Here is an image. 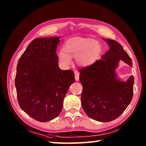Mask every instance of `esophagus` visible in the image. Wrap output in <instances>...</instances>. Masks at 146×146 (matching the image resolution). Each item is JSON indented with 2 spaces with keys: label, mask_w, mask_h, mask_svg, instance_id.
<instances>
[{
  "label": "esophagus",
  "mask_w": 146,
  "mask_h": 146,
  "mask_svg": "<svg viewBox=\"0 0 146 146\" xmlns=\"http://www.w3.org/2000/svg\"><path fill=\"white\" fill-rule=\"evenodd\" d=\"M75 78L77 81L79 80V73H78V72L77 71H75Z\"/></svg>",
  "instance_id": "1"
}]
</instances>
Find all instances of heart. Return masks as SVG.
<instances>
[{"instance_id":"b5f03b06","label":"heart","mask_w":146,"mask_h":146,"mask_svg":"<svg viewBox=\"0 0 146 146\" xmlns=\"http://www.w3.org/2000/svg\"><path fill=\"white\" fill-rule=\"evenodd\" d=\"M102 52V46L93 38L74 37L64 44V49L58 52L59 61L64 66L71 62V57H76V62L80 67L87 68L96 62Z\"/></svg>"}]
</instances>
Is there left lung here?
<instances>
[{
	"mask_svg": "<svg viewBox=\"0 0 146 146\" xmlns=\"http://www.w3.org/2000/svg\"><path fill=\"white\" fill-rule=\"evenodd\" d=\"M110 49L101 60L80 70L79 80L82 85L81 104L90 118L108 122L118 117L130 104L133 96L135 78L121 80L115 69L119 61L133 66L132 60L116 41L103 38Z\"/></svg>",
	"mask_w": 146,
	"mask_h": 146,
	"instance_id": "left-lung-1",
	"label": "left lung"
}]
</instances>
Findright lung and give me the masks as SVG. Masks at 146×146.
<instances>
[{
    "instance_id": "1",
    "label": "right lung",
    "mask_w": 146,
    "mask_h": 146,
    "mask_svg": "<svg viewBox=\"0 0 146 146\" xmlns=\"http://www.w3.org/2000/svg\"><path fill=\"white\" fill-rule=\"evenodd\" d=\"M60 38H36L18 61L15 78L18 103L25 112L40 122L58 116L75 80L73 71L59 68L56 51Z\"/></svg>"
}]
</instances>
